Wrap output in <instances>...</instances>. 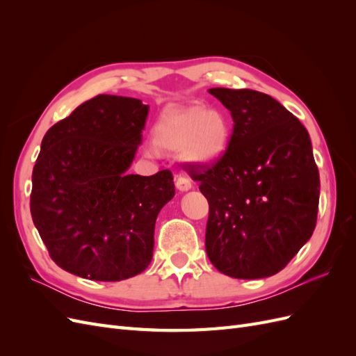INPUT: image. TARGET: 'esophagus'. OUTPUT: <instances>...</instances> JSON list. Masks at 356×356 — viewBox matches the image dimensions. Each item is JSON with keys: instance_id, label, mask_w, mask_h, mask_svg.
<instances>
[{"instance_id": "34e87169", "label": "esophagus", "mask_w": 356, "mask_h": 356, "mask_svg": "<svg viewBox=\"0 0 356 356\" xmlns=\"http://www.w3.org/2000/svg\"><path fill=\"white\" fill-rule=\"evenodd\" d=\"M175 187L179 190V191H188V190H191V181L187 178V177H182V175H179V177H177L175 178Z\"/></svg>"}]
</instances>
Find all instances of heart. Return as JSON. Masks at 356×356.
<instances>
[{
	"instance_id": "obj_1",
	"label": "heart",
	"mask_w": 356,
	"mask_h": 356,
	"mask_svg": "<svg viewBox=\"0 0 356 356\" xmlns=\"http://www.w3.org/2000/svg\"><path fill=\"white\" fill-rule=\"evenodd\" d=\"M154 141H147L145 153L156 156L159 148L178 152L188 163L209 166L227 153L232 122L227 114L200 105L169 106L153 126Z\"/></svg>"
}]
</instances>
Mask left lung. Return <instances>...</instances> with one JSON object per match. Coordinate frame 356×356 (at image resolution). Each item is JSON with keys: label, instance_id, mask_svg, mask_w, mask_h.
Returning <instances> with one entry per match:
<instances>
[{"label": "left lung", "instance_id": "obj_1", "mask_svg": "<svg viewBox=\"0 0 356 356\" xmlns=\"http://www.w3.org/2000/svg\"><path fill=\"white\" fill-rule=\"evenodd\" d=\"M233 118L227 153L188 166L209 203L204 246L211 263L236 279L281 272L316 225L319 172L310 136L272 96L213 88Z\"/></svg>", "mask_w": 356, "mask_h": 356}]
</instances>
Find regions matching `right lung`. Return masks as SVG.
<instances>
[{"mask_svg":"<svg viewBox=\"0 0 356 356\" xmlns=\"http://www.w3.org/2000/svg\"><path fill=\"white\" fill-rule=\"evenodd\" d=\"M149 106L98 95L50 127L32 170L31 215L51 260L90 281L118 282L152 263L170 170L127 174Z\"/></svg>","mask_w":356,"mask_h":356,"instance_id":"right-lung-1","label":"right lung"}]
</instances>
